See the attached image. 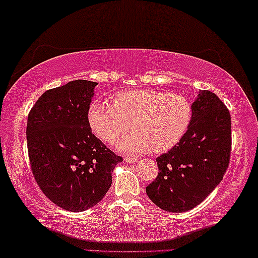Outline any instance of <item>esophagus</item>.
Listing matches in <instances>:
<instances>
[{"label":"esophagus","mask_w":258,"mask_h":258,"mask_svg":"<svg viewBox=\"0 0 258 258\" xmlns=\"http://www.w3.org/2000/svg\"><path fill=\"white\" fill-rule=\"evenodd\" d=\"M124 161L128 162V163H135V162L139 161V158H137V157H129V156H126V157L124 158Z\"/></svg>","instance_id":"1"}]
</instances>
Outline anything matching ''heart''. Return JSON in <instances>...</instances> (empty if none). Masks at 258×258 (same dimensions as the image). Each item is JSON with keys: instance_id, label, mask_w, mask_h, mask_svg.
<instances>
[{"instance_id": "obj_1", "label": "heart", "mask_w": 258, "mask_h": 258, "mask_svg": "<svg viewBox=\"0 0 258 258\" xmlns=\"http://www.w3.org/2000/svg\"><path fill=\"white\" fill-rule=\"evenodd\" d=\"M191 117V104L183 95L147 89L116 94L111 104L94 101L88 110L91 130L104 142L114 143L129 126L134 130L116 146L125 154L171 149L184 136Z\"/></svg>"}]
</instances>
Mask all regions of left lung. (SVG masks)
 <instances>
[{
	"label": "left lung",
	"instance_id": "1",
	"mask_svg": "<svg viewBox=\"0 0 258 258\" xmlns=\"http://www.w3.org/2000/svg\"><path fill=\"white\" fill-rule=\"evenodd\" d=\"M182 140L156 158L158 175L146 188L158 208L184 213L199 206L220 184L231 153V118L223 102L201 90Z\"/></svg>",
	"mask_w": 258,
	"mask_h": 258
}]
</instances>
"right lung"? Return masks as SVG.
<instances>
[{
    "label": "right lung",
    "instance_id": "obj_1",
    "mask_svg": "<svg viewBox=\"0 0 258 258\" xmlns=\"http://www.w3.org/2000/svg\"><path fill=\"white\" fill-rule=\"evenodd\" d=\"M96 82L76 80L47 90L28 115L31 171L45 196L68 211H84L110 188L122 157L91 133L88 121Z\"/></svg>",
    "mask_w": 258,
    "mask_h": 258
}]
</instances>
